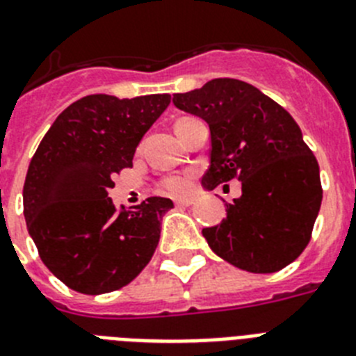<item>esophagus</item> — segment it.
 Wrapping results in <instances>:
<instances>
[{"label": "esophagus", "instance_id": "1", "mask_svg": "<svg viewBox=\"0 0 356 356\" xmlns=\"http://www.w3.org/2000/svg\"><path fill=\"white\" fill-rule=\"evenodd\" d=\"M195 202V199L192 197H183V199H175V204L177 206H192Z\"/></svg>", "mask_w": 356, "mask_h": 356}]
</instances>
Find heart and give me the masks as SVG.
<instances>
[{
	"label": "heart",
	"mask_w": 356,
	"mask_h": 356,
	"mask_svg": "<svg viewBox=\"0 0 356 356\" xmlns=\"http://www.w3.org/2000/svg\"><path fill=\"white\" fill-rule=\"evenodd\" d=\"M164 188L168 190L170 193H184L188 190V181L184 177H170L166 183H164Z\"/></svg>",
	"instance_id": "b5f03b06"
}]
</instances>
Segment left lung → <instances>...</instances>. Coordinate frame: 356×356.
Wrapping results in <instances>:
<instances>
[{"label": "left lung", "instance_id": "1", "mask_svg": "<svg viewBox=\"0 0 356 356\" xmlns=\"http://www.w3.org/2000/svg\"><path fill=\"white\" fill-rule=\"evenodd\" d=\"M173 104L210 127L204 190L232 179L243 184L222 222L202 229L208 246L252 273L291 264L309 243L322 202L318 163L295 119L259 88L228 77L173 94Z\"/></svg>", "mask_w": 356, "mask_h": 356}]
</instances>
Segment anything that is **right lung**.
I'll return each instance as SVG.
<instances>
[{
  "label": "right lung",
  "instance_id": "add662e5",
  "mask_svg": "<svg viewBox=\"0 0 356 356\" xmlns=\"http://www.w3.org/2000/svg\"><path fill=\"white\" fill-rule=\"evenodd\" d=\"M168 104V94L86 95L59 113L38 146L23 186L26 229L44 266L70 289L108 293L150 262L173 202L150 197L115 211L108 190Z\"/></svg>",
  "mask_w": 356,
  "mask_h": 356
}]
</instances>
